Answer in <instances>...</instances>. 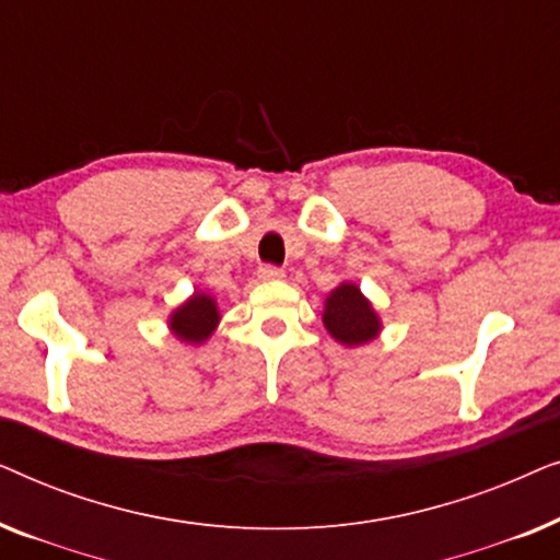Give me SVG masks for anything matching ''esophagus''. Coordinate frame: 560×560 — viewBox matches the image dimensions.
Wrapping results in <instances>:
<instances>
[{"instance_id":"34e87169","label":"esophagus","mask_w":560,"mask_h":560,"mask_svg":"<svg viewBox=\"0 0 560 560\" xmlns=\"http://www.w3.org/2000/svg\"><path fill=\"white\" fill-rule=\"evenodd\" d=\"M282 267H278V265H259V270H257V278L259 280H280L282 278Z\"/></svg>"}]
</instances>
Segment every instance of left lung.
<instances>
[{
    "mask_svg": "<svg viewBox=\"0 0 560 560\" xmlns=\"http://www.w3.org/2000/svg\"><path fill=\"white\" fill-rule=\"evenodd\" d=\"M324 324L328 334L336 341L347 343V347H359V343L372 341L380 334L377 313L372 311L370 301L351 282H343L328 295Z\"/></svg>",
    "mask_w": 560,
    "mask_h": 560,
    "instance_id": "1",
    "label": "left lung"
}]
</instances>
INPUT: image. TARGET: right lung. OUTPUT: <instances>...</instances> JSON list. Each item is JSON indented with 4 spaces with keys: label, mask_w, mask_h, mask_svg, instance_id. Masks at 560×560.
<instances>
[{
    "label": "right lung",
    "mask_w": 560,
    "mask_h": 560,
    "mask_svg": "<svg viewBox=\"0 0 560 560\" xmlns=\"http://www.w3.org/2000/svg\"><path fill=\"white\" fill-rule=\"evenodd\" d=\"M219 311L217 303L211 301L209 295L196 293L188 303H183L178 311L171 316V326L178 339L201 343L211 336L213 328H217Z\"/></svg>",
    "instance_id": "1"
}]
</instances>
